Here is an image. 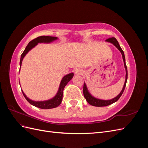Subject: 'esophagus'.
<instances>
[{
  "instance_id": "34e87169",
  "label": "esophagus",
  "mask_w": 148,
  "mask_h": 148,
  "mask_svg": "<svg viewBox=\"0 0 148 148\" xmlns=\"http://www.w3.org/2000/svg\"><path fill=\"white\" fill-rule=\"evenodd\" d=\"M75 73L77 75H81L82 73V70L79 69H77L75 70Z\"/></svg>"
}]
</instances>
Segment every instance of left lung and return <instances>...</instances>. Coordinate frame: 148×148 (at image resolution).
<instances>
[{"label": "left lung", "instance_id": "obj_1", "mask_svg": "<svg viewBox=\"0 0 148 148\" xmlns=\"http://www.w3.org/2000/svg\"><path fill=\"white\" fill-rule=\"evenodd\" d=\"M106 42H110L112 44H113L114 45L117 47L119 50L120 51V52H121L122 55V58L123 60V62H124V66L125 68V70H126V77H125V82L123 85V87L122 90L121 91V92H120L119 95L116 96L115 97L113 98V99H110V100H102V99H97V98L93 97L89 92L88 91V89L87 88L86 84H85V83H84V85H83V95H84V97L86 99V101L89 103V104H91V106H96V107H104V106H107L110 105L113 103L115 102L116 101H117L119 100V98L120 97V96H122V95L123 94L124 89L125 88V86H126V84H127V78H128V71H127V67L126 65V63H125V55H124V52L123 51V50L122 49V48L120 47L119 44L117 41V40L115 38H110L106 40Z\"/></svg>", "mask_w": 148, "mask_h": 148}]
</instances>
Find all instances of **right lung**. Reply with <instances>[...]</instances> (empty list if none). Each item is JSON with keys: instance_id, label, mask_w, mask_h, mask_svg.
<instances>
[{"instance_id": "add662e5", "label": "right lung", "mask_w": 148, "mask_h": 148, "mask_svg": "<svg viewBox=\"0 0 148 148\" xmlns=\"http://www.w3.org/2000/svg\"><path fill=\"white\" fill-rule=\"evenodd\" d=\"M57 39V37H52V36H41L35 38L34 39L32 40V41H30L27 46L26 47L25 51L23 52L22 53L20 58V66L21 68L22 61H23V58L26 56V53H27L31 49H32L33 47H34L36 46L37 45L38 43H50L55 40ZM74 74L73 73H69L63 77L62 79V81L60 82V86L59 90H58L57 93L56 95L53 97L52 99L47 100V101H34L29 99V98L26 96L23 91H22L23 92V95L25 99L28 101V102L31 105H33L35 107H37L38 108L42 109H52L55 108L59 106L62 102V97H63V91L65 86L67 84L70 80L72 79Z\"/></svg>"}]
</instances>
